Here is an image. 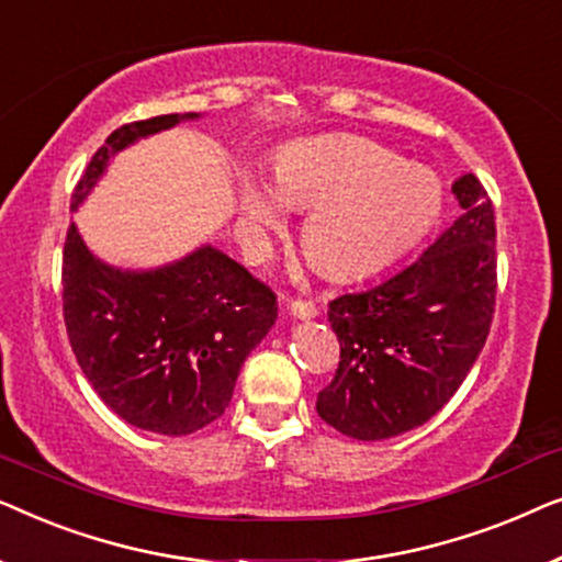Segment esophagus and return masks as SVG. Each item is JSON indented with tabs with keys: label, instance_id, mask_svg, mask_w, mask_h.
Here are the masks:
<instances>
[{
	"label": "esophagus",
	"instance_id": "1",
	"mask_svg": "<svg viewBox=\"0 0 562 562\" xmlns=\"http://www.w3.org/2000/svg\"><path fill=\"white\" fill-rule=\"evenodd\" d=\"M286 310L299 319L317 317V306H314V302H306V299H286Z\"/></svg>",
	"mask_w": 562,
	"mask_h": 562
}]
</instances>
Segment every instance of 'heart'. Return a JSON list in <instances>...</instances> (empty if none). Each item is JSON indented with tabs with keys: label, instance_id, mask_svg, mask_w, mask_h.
<instances>
[{
	"label": "heart",
	"instance_id": "obj_1",
	"mask_svg": "<svg viewBox=\"0 0 562 562\" xmlns=\"http://www.w3.org/2000/svg\"><path fill=\"white\" fill-rule=\"evenodd\" d=\"M440 183L425 168L366 137H322L283 150L271 189L243 181L240 214L252 248L283 222V206L310 210L302 248L335 279L366 273L396 258L440 214Z\"/></svg>",
	"mask_w": 562,
	"mask_h": 562
}]
</instances>
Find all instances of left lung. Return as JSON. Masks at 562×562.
Masks as SVG:
<instances>
[{"label": "left lung", "instance_id": "8db88e82", "mask_svg": "<svg viewBox=\"0 0 562 562\" xmlns=\"http://www.w3.org/2000/svg\"><path fill=\"white\" fill-rule=\"evenodd\" d=\"M460 217L386 281L329 302L340 363L319 417L356 440H386L435 417L486 345L496 306L494 204L473 173L452 183Z\"/></svg>", "mask_w": 562, "mask_h": 562}]
</instances>
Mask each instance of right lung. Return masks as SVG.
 <instances>
[{"instance_id":"add662e5","label":"right lung","mask_w":562,"mask_h":562,"mask_svg":"<svg viewBox=\"0 0 562 562\" xmlns=\"http://www.w3.org/2000/svg\"><path fill=\"white\" fill-rule=\"evenodd\" d=\"M199 114H160L114 130L76 183L71 210L110 158ZM68 342L99 398L133 427L191 435L227 409L237 373L276 322V294L212 245L156 271L102 263L71 222L64 245Z\"/></svg>"}]
</instances>
